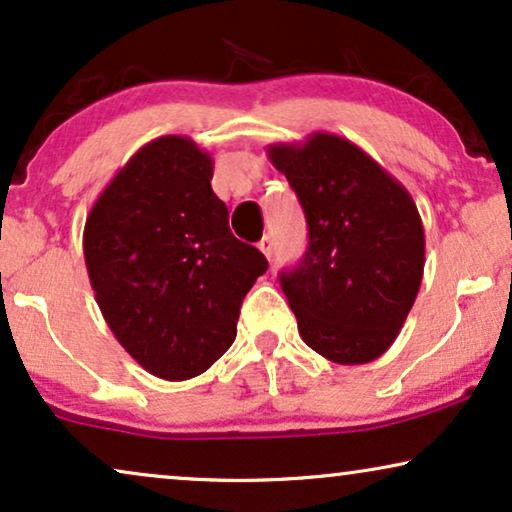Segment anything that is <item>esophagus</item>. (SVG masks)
Listing matches in <instances>:
<instances>
[{"label":"esophagus","instance_id":"34e87169","mask_svg":"<svg viewBox=\"0 0 512 512\" xmlns=\"http://www.w3.org/2000/svg\"><path fill=\"white\" fill-rule=\"evenodd\" d=\"M258 249L263 251L265 258H272V249H275V244H272V237H270V235H265L263 240L258 242Z\"/></svg>","mask_w":512,"mask_h":512}]
</instances>
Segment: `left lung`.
<instances>
[{
  "label": "left lung",
  "instance_id": "left-lung-1",
  "mask_svg": "<svg viewBox=\"0 0 512 512\" xmlns=\"http://www.w3.org/2000/svg\"><path fill=\"white\" fill-rule=\"evenodd\" d=\"M303 207L310 242L279 275L307 347L342 366L391 347L424 275V226L403 184L345 137L268 146Z\"/></svg>",
  "mask_w": 512,
  "mask_h": 512
}]
</instances>
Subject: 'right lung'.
Instances as JSON below:
<instances>
[{"instance_id":"add662e5","label":"right lung","mask_w":512,"mask_h":512,"mask_svg":"<svg viewBox=\"0 0 512 512\" xmlns=\"http://www.w3.org/2000/svg\"><path fill=\"white\" fill-rule=\"evenodd\" d=\"M214 160L193 139L158 137L90 209L83 256L111 333L151 375L205 373L233 345L242 300L268 261L228 228Z\"/></svg>"}]
</instances>
